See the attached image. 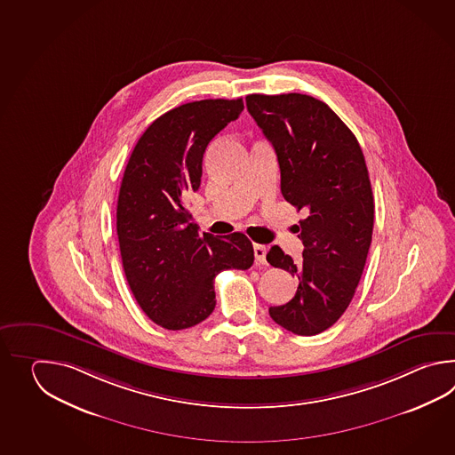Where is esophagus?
I'll use <instances>...</instances> for the list:
<instances>
[{
    "instance_id": "1",
    "label": "esophagus",
    "mask_w": 455,
    "mask_h": 455,
    "mask_svg": "<svg viewBox=\"0 0 455 455\" xmlns=\"http://www.w3.org/2000/svg\"><path fill=\"white\" fill-rule=\"evenodd\" d=\"M253 253H255V260L265 265L267 263V247L261 245V243H255L253 245Z\"/></svg>"
}]
</instances>
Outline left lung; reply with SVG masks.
I'll use <instances>...</instances> for the list:
<instances>
[{
	"mask_svg": "<svg viewBox=\"0 0 455 455\" xmlns=\"http://www.w3.org/2000/svg\"><path fill=\"white\" fill-rule=\"evenodd\" d=\"M249 114L270 141L281 194L304 210L296 232L299 263L273 245L267 260L298 276L294 298L270 307L271 319L296 335L330 329L355 296L374 228V196L356 136L325 102L306 94L245 97Z\"/></svg>",
	"mask_w": 455,
	"mask_h": 455,
	"instance_id": "obj_1",
	"label": "left lung"
}]
</instances>
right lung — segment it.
I'll return each instance as SVG.
<instances>
[{
  "mask_svg": "<svg viewBox=\"0 0 455 455\" xmlns=\"http://www.w3.org/2000/svg\"><path fill=\"white\" fill-rule=\"evenodd\" d=\"M242 110V99L175 107L146 128L128 159L116 202L120 255L136 302L164 329L210 317L216 275L253 263L245 234L200 235L185 208V196L202 184L206 146Z\"/></svg>",
  "mask_w": 455,
  "mask_h": 455,
  "instance_id": "add662e5",
  "label": "right lung"
}]
</instances>
